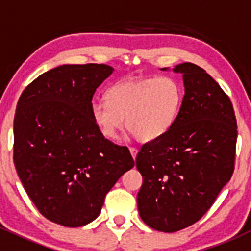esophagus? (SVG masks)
Returning a JSON list of instances; mask_svg holds the SVG:
<instances>
[{
    "mask_svg": "<svg viewBox=\"0 0 251 251\" xmlns=\"http://www.w3.org/2000/svg\"><path fill=\"white\" fill-rule=\"evenodd\" d=\"M130 151H131V155H132V158L136 159V156H137V153H138V149L135 148V147H131Z\"/></svg>",
    "mask_w": 251,
    "mask_h": 251,
    "instance_id": "1",
    "label": "esophagus"
}]
</instances>
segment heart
I'll return each mask as SVG.
<instances>
[{
	"label": "heart",
	"instance_id": "1",
	"mask_svg": "<svg viewBox=\"0 0 251 251\" xmlns=\"http://www.w3.org/2000/svg\"><path fill=\"white\" fill-rule=\"evenodd\" d=\"M107 100L91 102V118L108 140H118L126 126L141 142L158 140L176 121L183 87L173 76L127 77L108 90Z\"/></svg>",
	"mask_w": 251,
	"mask_h": 251
}]
</instances>
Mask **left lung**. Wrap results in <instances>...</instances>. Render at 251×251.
<instances>
[{
  "mask_svg": "<svg viewBox=\"0 0 251 251\" xmlns=\"http://www.w3.org/2000/svg\"><path fill=\"white\" fill-rule=\"evenodd\" d=\"M174 72L184 85L176 121L165 135L143 144L136 158L143 177L141 219L166 233L196 224L211 207L233 174L237 144L233 105L219 83L192 63Z\"/></svg>",
  "mask_w": 251,
  "mask_h": 251,
  "instance_id": "1",
  "label": "left lung"
}]
</instances>
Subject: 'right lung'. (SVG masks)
<instances>
[{
    "label": "right lung",
    "instance_id": "right-lung-1",
    "mask_svg": "<svg viewBox=\"0 0 251 251\" xmlns=\"http://www.w3.org/2000/svg\"><path fill=\"white\" fill-rule=\"evenodd\" d=\"M105 64H65L35 78L14 115L13 160L32 203L50 221L80 227L100 215L111 187L135 161L91 118Z\"/></svg>",
    "mask_w": 251,
    "mask_h": 251
}]
</instances>
